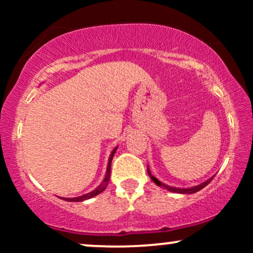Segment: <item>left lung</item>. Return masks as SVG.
I'll return each instance as SVG.
<instances>
[{"mask_svg":"<svg viewBox=\"0 0 253 253\" xmlns=\"http://www.w3.org/2000/svg\"><path fill=\"white\" fill-rule=\"evenodd\" d=\"M147 172H149V176L151 177V179H152V181L155 182L157 185H159V187H163L164 189H168L169 191H173V193H179V194H194V193H196V191L201 190L202 188H205L206 185L210 184L211 179H213V177H211V178L208 179V181L203 182V183H201V184L196 185V187H193V188H187V189H182V188L170 187V185H167V184H164V183H162L161 181H158V179H157L155 176H152V173H151V171L149 170V168H147Z\"/></svg>","mask_w":253,"mask_h":253,"instance_id":"left-lung-1","label":"left lung"}]
</instances>
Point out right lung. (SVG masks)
Here are the masks:
<instances>
[{
	"instance_id": "1",
	"label": "right lung",
	"mask_w": 253,
	"mask_h": 253,
	"mask_svg": "<svg viewBox=\"0 0 253 253\" xmlns=\"http://www.w3.org/2000/svg\"><path fill=\"white\" fill-rule=\"evenodd\" d=\"M118 147H115L114 150H113L112 155L109 157V162H108V167H107V173H106V177H104V181L102 182V184L98 185L95 190H92L91 193H88L85 194V195H82V196H78V197H64L63 200H65V201H69V202H81V201H84V200H88V199H91V197L98 195V194H101L102 191L106 189L107 185H108V182H109V178H110V164H112V159H113V156H114L115 151H117Z\"/></svg>"
}]
</instances>
